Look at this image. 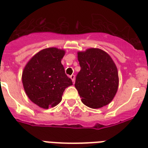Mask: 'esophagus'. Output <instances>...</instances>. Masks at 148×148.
Returning <instances> with one entry per match:
<instances>
[{
	"label": "esophagus",
	"instance_id": "34e87169",
	"mask_svg": "<svg viewBox=\"0 0 148 148\" xmlns=\"http://www.w3.org/2000/svg\"><path fill=\"white\" fill-rule=\"evenodd\" d=\"M70 77H71V80H72V81L74 82V80H75V76H74V74H72V75H71Z\"/></svg>",
	"mask_w": 148,
	"mask_h": 148
}]
</instances>
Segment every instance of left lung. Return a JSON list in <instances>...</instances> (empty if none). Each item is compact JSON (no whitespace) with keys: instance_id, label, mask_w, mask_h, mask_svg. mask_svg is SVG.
Instances as JSON below:
<instances>
[{"instance_id":"obj_1","label":"left lung","mask_w":148,"mask_h":148,"mask_svg":"<svg viewBox=\"0 0 148 148\" xmlns=\"http://www.w3.org/2000/svg\"><path fill=\"white\" fill-rule=\"evenodd\" d=\"M80 66L75 88L82 102L91 108L108 105L116 95L119 84L117 68L110 56L100 49L79 52Z\"/></svg>"}]
</instances>
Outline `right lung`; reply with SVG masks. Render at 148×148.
I'll use <instances>...</instances> for the list:
<instances>
[{
	"instance_id": "1",
	"label": "right lung",
	"mask_w": 148,
	"mask_h": 148,
	"mask_svg": "<svg viewBox=\"0 0 148 148\" xmlns=\"http://www.w3.org/2000/svg\"><path fill=\"white\" fill-rule=\"evenodd\" d=\"M64 55V50L54 47L43 49L32 57L22 72L26 94L42 108L58 105L64 89L73 84L61 63Z\"/></svg>"
}]
</instances>
